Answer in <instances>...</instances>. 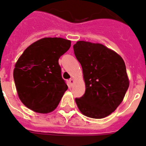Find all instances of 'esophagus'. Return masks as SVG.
<instances>
[{
	"mask_svg": "<svg viewBox=\"0 0 146 146\" xmlns=\"http://www.w3.org/2000/svg\"><path fill=\"white\" fill-rule=\"evenodd\" d=\"M74 82H75L74 79H73V78L71 79H70V80H69V83H70V84H71V86H73V84H74Z\"/></svg>",
	"mask_w": 146,
	"mask_h": 146,
	"instance_id": "1",
	"label": "esophagus"
}]
</instances>
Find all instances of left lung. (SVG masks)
Instances as JSON below:
<instances>
[{"label":"left lung","instance_id":"1","mask_svg":"<svg viewBox=\"0 0 146 146\" xmlns=\"http://www.w3.org/2000/svg\"><path fill=\"white\" fill-rule=\"evenodd\" d=\"M82 67L86 92L75 98L79 111L92 119H103L117 108L129 86L122 57L99 43L78 41L73 46Z\"/></svg>","mask_w":146,"mask_h":146}]
</instances>
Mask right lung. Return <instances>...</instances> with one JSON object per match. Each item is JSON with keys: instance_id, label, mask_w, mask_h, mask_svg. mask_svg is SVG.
<instances>
[{"instance_id": "right-lung-1", "label": "right lung", "mask_w": 146, "mask_h": 146, "mask_svg": "<svg viewBox=\"0 0 146 146\" xmlns=\"http://www.w3.org/2000/svg\"><path fill=\"white\" fill-rule=\"evenodd\" d=\"M71 44L62 38H44L29 45L18 58L15 84L20 100L30 110L47 114L58 106L68 89L58 59Z\"/></svg>"}]
</instances>
